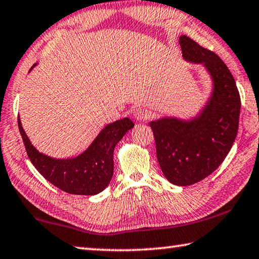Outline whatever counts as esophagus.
I'll return each mask as SVG.
<instances>
[{
	"mask_svg": "<svg viewBox=\"0 0 259 259\" xmlns=\"http://www.w3.org/2000/svg\"><path fill=\"white\" fill-rule=\"evenodd\" d=\"M133 117L137 121H146L149 118V113L143 108H137L133 112Z\"/></svg>",
	"mask_w": 259,
	"mask_h": 259,
	"instance_id": "obj_1",
	"label": "esophagus"
}]
</instances>
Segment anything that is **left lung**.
<instances>
[{"instance_id":"1","label":"left lung","mask_w":259,"mask_h":259,"mask_svg":"<svg viewBox=\"0 0 259 259\" xmlns=\"http://www.w3.org/2000/svg\"><path fill=\"white\" fill-rule=\"evenodd\" d=\"M180 45L185 61L207 69L212 81L210 97L192 119L162 117L149 125L165 178L187 187L206 179L228 156L238 133L241 101L232 74L217 54L185 35Z\"/></svg>"}]
</instances>
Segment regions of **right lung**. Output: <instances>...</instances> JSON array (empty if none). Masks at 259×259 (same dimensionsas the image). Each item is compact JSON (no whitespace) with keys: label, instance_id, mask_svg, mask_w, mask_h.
I'll use <instances>...</instances> for the list:
<instances>
[{"label":"right lung","instance_id":"obj_1","mask_svg":"<svg viewBox=\"0 0 259 259\" xmlns=\"http://www.w3.org/2000/svg\"><path fill=\"white\" fill-rule=\"evenodd\" d=\"M18 126L31 164L45 180L67 193L94 196L110 183L113 174V150L134 124L127 117L108 124L84 152L65 159H57L37 151L22 128L19 117Z\"/></svg>","mask_w":259,"mask_h":259}]
</instances>
